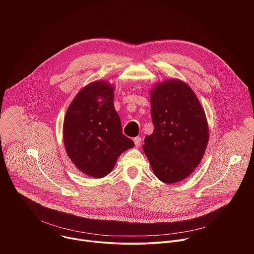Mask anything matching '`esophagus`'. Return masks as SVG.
I'll return each instance as SVG.
<instances>
[{
    "mask_svg": "<svg viewBox=\"0 0 254 254\" xmlns=\"http://www.w3.org/2000/svg\"><path fill=\"white\" fill-rule=\"evenodd\" d=\"M134 143H135L136 147H140L141 145H142V138H140V137L135 138V139H134Z\"/></svg>",
    "mask_w": 254,
    "mask_h": 254,
    "instance_id": "1",
    "label": "esophagus"
}]
</instances>
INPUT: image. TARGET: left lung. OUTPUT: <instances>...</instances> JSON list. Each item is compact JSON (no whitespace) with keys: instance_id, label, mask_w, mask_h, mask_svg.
Returning a JSON list of instances; mask_svg holds the SVG:
<instances>
[{"instance_id":"1","label":"left lung","mask_w":254,"mask_h":254,"mask_svg":"<svg viewBox=\"0 0 254 254\" xmlns=\"http://www.w3.org/2000/svg\"><path fill=\"white\" fill-rule=\"evenodd\" d=\"M150 98L154 128L145 138V155L160 181H182L199 164L208 143L204 110L192 90L176 79L155 86Z\"/></svg>"}]
</instances>
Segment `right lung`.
I'll return each mask as SVG.
<instances>
[{"instance_id": "add662e5", "label": "right lung", "mask_w": 254, "mask_h": 254, "mask_svg": "<svg viewBox=\"0 0 254 254\" xmlns=\"http://www.w3.org/2000/svg\"><path fill=\"white\" fill-rule=\"evenodd\" d=\"M64 142L76 167L94 178L107 176L118 156L134 146L123 135L108 82H94L76 95L65 114Z\"/></svg>"}]
</instances>
